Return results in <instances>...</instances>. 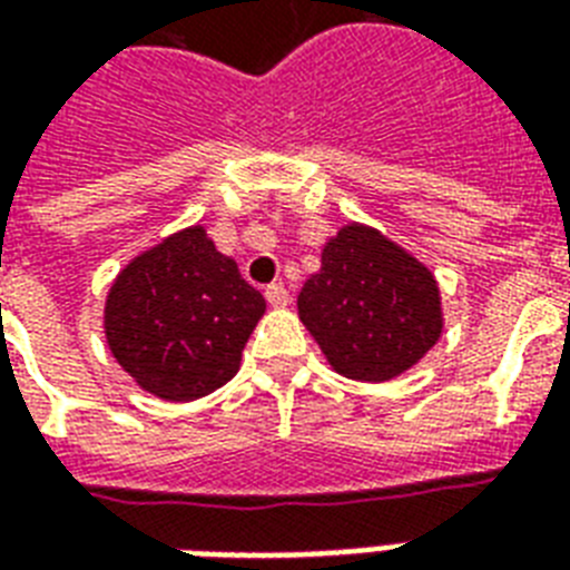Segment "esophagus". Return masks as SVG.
Wrapping results in <instances>:
<instances>
[{
	"label": "esophagus",
	"mask_w": 570,
	"mask_h": 570,
	"mask_svg": "<svg viewBox=\"0 0 570 570\" xmlns=\"http://www.w3.org/2000/svg\"><path fill=\"white\" fill-rule=\"evenodd\" d=\"M266 302L272 304V307H286V304H289V289H286L284 284H268Z\"/></svg>",
	"instance_id": "1"
}]
</instances>
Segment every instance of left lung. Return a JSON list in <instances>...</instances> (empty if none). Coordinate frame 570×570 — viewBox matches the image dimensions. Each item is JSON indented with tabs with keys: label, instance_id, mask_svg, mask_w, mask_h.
Wrapping results in <instances>:
<instances>
[{
	"label": "left lung",
	"instance_id": "1",
	"mask_svg": "<svg viewBox=\"0 0 570 570\" xmlns=\"http://www.w3.org/2000/svg\"><path fill=\"white\" fill-rule=\"evenodd\" d=\"M298 316L328 364L355 381H390L438 343L441 289L429 268L364 224L322 248L298 293Z\"/></svg>",
	"mask_w": 570,
	"mask_h": 570
}]
</instances>
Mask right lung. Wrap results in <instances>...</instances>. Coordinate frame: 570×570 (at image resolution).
Masks as SVG:
<instances>
[{
    "instance_id": "1",
    "label": "right lung",
    "mask_w": 570,
    "mask_h": 570,
    "mask_svg": "<svg viewBox=\"0 0 570 570\" xmlns=\"http://www.w3.org/2000/svg\"><path fill=\"white\" fill-rule=\"evenodd\" d=\"M263 295L189 227L136 257L106 298V340L138 387L191 402L236 375Z\"/></svg>"
}]
</instances>
